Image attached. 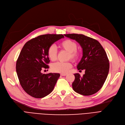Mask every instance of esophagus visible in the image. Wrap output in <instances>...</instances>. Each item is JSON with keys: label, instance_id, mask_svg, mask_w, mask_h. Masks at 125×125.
<instances>
[{"label": "esophagus", "instance_id": "1", "mask_svg": "<svg viewBox=\"0 0 125 125\" xmlns=\"http://www.w3.org/2000/svg\"><path fill=\"white\" fill-rule=\"evenodd\" d=\"M67 75L66 73H64V74L61 73V76H65V75Z\"/></svg>", "mask_w": 125, "mask_h": 125}]
</instances>
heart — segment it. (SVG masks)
I'll use <instances>...</instances> for the list:
<instances>
[{
    "label": "heart",
    "instance_id": "heart-1",
    "mask_svg": "<svg viewBox=\"0 0 125 125\" xmlns=\"http://www.w3.org/2000/svg\"><path fill=\"white\" fill-rule=\"evenodd\" d=\"M60 47L69 52L68 59H71L73 61H75L80 57V53L77 50V44L75 42L70 39L65 40L60 43ZM47 55L51 61L56 60L57 56V51L56 47L53 45H51L48 48ZM72 66L71 63L69 62H58L53 63L52 65L51 68L53 72L64 74L68 71Z\"/></svg>",
    "mask_w": 125,
    "mask_h": 125
}]
</instances>
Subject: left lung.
Instances as JSON below:
<instances>
[{
	"label": "left lung",
	"instance_id": "obj_1",
	"mask_svg": "<svg viewBox=\"0 0 125 125\" xmlns=\"http://www.w3.org/2000/svg\"><path fill=\"white\" fill-rule=\"evenodd\" d=\"M64 36L77 41L83 49V57L77 68L85 69V74L83 77L78 73L74 74L73 90L83 95L95 94L102 87L109 73V63L106 52L99 41L90 37L77 34Z\"/></svg>",
	"mask_w": 125,
	"mask_h": 125
}]
</instances>
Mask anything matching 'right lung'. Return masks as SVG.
Instances as JSON below:
<instances>
[{"label": "right lung", "instance_id": "obj_1", "mask_svg": "<svg viewBox=\"0 0 125 125\" xmlns=\"http://www.w3.org/2000/svg\"><path fill=\"white\" fill-rule=\"evenodd\" d=\"M64 38L61 34H46L38 36L27 42L16 62V72L23 90L35 98H42L53 90L59 73L43 74V68H49L50 60L47 55L48 48Z\"/></svg>", "mask_w": 125, "mask_h": 125}]
</instances>
